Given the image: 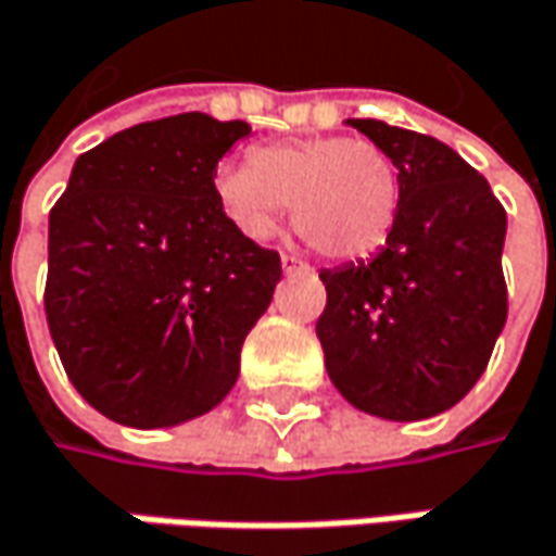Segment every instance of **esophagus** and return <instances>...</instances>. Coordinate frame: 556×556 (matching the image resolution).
Masks as SVG:
<instances>
[{
	"instance_id": "34e87169",
	"label": "esophagus",
	"mask_w": 556,
	"mask_h": 556,
	"mask_svg": "<svg viewBox=\"0 0 556 556\" xmlns=\"http://www.w3.org/2000/svg\"><path fill=\"white\" fill-rule=\"evenodd\" d=\"M311 267L302 261V257H295V254H282V274L286 277H295V274H308Z\"/></svg>"
}]
</instances>
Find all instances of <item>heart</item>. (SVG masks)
<instances>
[{"instance_id": "heart-1", "label": "heart", "mask_w": 556, "mask_h": 556, "mask_svg": "<svg viewBox=\"0 0 556 556\" xmlns=\"http://www.w3.org/2000/svg\"><path fill=\"white\" fill-rule=\"evenodd\" d=\"M216 198L248 239H270L286 204L292 223L320 254L358 261L375 254L400 213V169L365 138H299L254 150L251 163L216 173Z\"/></svg>"}]
</instances>
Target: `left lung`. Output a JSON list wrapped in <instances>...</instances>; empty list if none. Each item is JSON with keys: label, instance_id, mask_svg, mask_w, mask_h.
<instances>
[{"label": "left lung", "instance_id": "left-lung-1", "mask_svg": "<svg viewBox=\"0 0 556 556\" xmlns=\"http://www.w3.org/2000/svg\"><path fill=\"white\" fill-rule=\"evenodd\" d=\"M400 169V213L371 261L320 270L324 365L345 403L387 421L453 408L506 324V213L491 185L438 138L345 118Z\"/></svg>", "mask_w": 556, "mask_h": 556}]
</instances>
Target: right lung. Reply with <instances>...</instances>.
Segmentation results:
<instances>
[{"instance_id": "add662e5", "label": "right lung", "mask_w": 556, "mask_h": 556, "mask_svg": "<svg viewBox=\"0 0 556 556\" xmlns=\"http://www.w3.org/2000/svg\"><path fill=\"white\" fill-rule=\"evenodd\" d=\"M248 122L181 113L75 160L50 213L47 324L65 375L100 415L176 428L239 380L242 343L282 267L216 198V163Z\"/></svg>"}]
</instances>
